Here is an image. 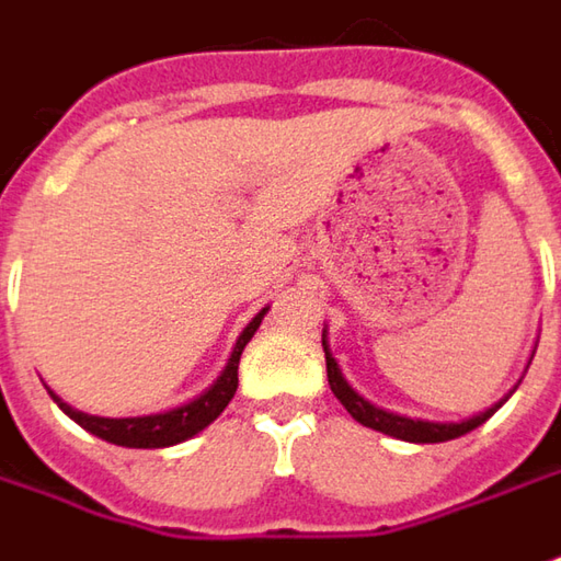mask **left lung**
Returning a JSON list of instances; mask_svg holds the SVG:
<instances>
[{"label":"left lung","instance_id":"8db88e82","mask_svg":"<svg viewBox=\"0 0 561 561\" xmlns=\"http://www.w3.org/2000/svg\"><path fill=\"white\" fill-rule=\"evenodd\" d=\"M321 346H324V358H328V383H331L334 397L343 402V409H346L358 424H365V427H371V431H380V434H387V437H397V440H405V443L456 440V437H462V434H468V431L481 427V424H484V421L490 419V415H493V412H496V409H500L512 393H515V387H512L500 402H493L490 409H484V412H478V415H471V419H462V421L409 419V415H399V412H390V409H380V405L368 402L362 393H356V390L350 387V380L343 377L340 365H336V358L331 356L328 331L321 334Z\"/></svg>","mask_w":561,"mask_h":561}]
</instances>
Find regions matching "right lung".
I'll return each mask as SVG.
<instances>
[{
    "label": "right lung",
    "mask_w": 561,
    "mask_h": 561,
    "mask_svg": "<svg viewBox=\"0 0 561 561\" xmlns=\"http://www.w3.org/2000/svg\"><path fill=\"white\" fill-rule=\"evenodd\" d=\"M268 312V306L262 312L255 314L243 328V334L237 336L233 343V353L227 358L225 371L218 375V380L211 387H205L199 397H193L184 405H174L168 412H156V415H137V419H102V415H87L75 405L61 402V399H53L58 402V409L68 415L71 421H77L83 431H90L93 437L105 443H115V446H130V449H162V446H174V443H184L190 437H196L199 431H205L211 421L218 419L227 409V402L237 393V368H240V356L247 350V343L252 340V334L259 331L262 318Z\"/></svg>",
    "instance_id": "add662e5"
}]
</instances>
